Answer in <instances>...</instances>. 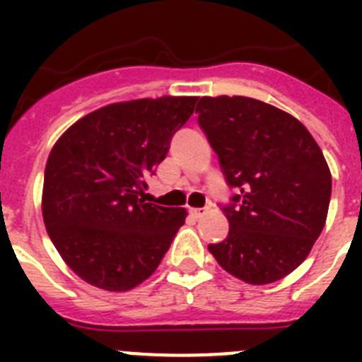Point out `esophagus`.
<instances>
[{"instance_id":"1","label":"esophagus","mask_w":362,"mask_h":362,"mask_svg":"<svg viewBox=\"0 0 362 362\" xmlns=\"http://www.w3.org/2000/svg\"><path fill=\"white\" fill-rule=\"evenodd\" d=\"M190 214H192V217H196V219H201V217H203L204 214H206V209H192Z\"/></svg>"}]
</instances>
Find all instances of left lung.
<instances>
[{
  "label": "left lung",
  "instance_id": "8db88e82",
  "mask_svg": "<svg viewBox=\"0 0 362 362\" xmlns=\"http://www.w3.org/2000/svg\"><path fill=\"white\" fill-rule=\"evenodd\" d=\"M196 112L238 194L225 206L228 235L209 245L221 268L248 284L296 270L325 228L332 174L306 127L288 112L243 95L201 98Z\"/></svg>",
  "mask_w": 362,
  "mask_h": 362
}]
</instances>
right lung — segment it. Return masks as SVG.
Listing matches in <instances>:
<instances>
[{
  "mask_svg": "<svg viewBox=\"0 0 362 362\" xmlns=\"http://www.w3.org/2000/svg\"><path fill=\"white\" fill-rule=\"evenodd\" d=\"M196 101L163 95L107 105L76 121L50 150L45 226L70 270L92 286L136 288L185 225L187 209L145 203L141 194Z\"/></svg>",
  "mask_w": 362,
  "mask_h": 362,
  "instance_id": "right-lung-1",
  "label": "right lung"
}]
</instances>
